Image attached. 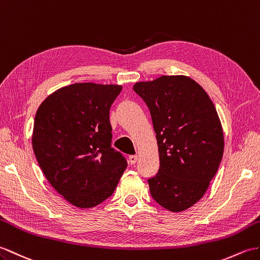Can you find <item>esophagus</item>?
<instances>
[{"label":"esophagus","instance_id":"1","mask_svg":"<svg viewBox=\"0 0 260 260\" xmlns=\"http://www.w3.org/2000/svg\"><path fill=\"white\" fill-rule=\"evenodd\" d=\"M137 159H138V156L137 155H131L129 157H128V161H129V164H135V162L137 161Z\"/></svg>","mask_w":260,"mask_h":260}]
</instances>
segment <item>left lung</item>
Returning <instances> with one entry per match:
<instances>
[{"label":"left lung","mask_w":260,"mask_h":260,"mask_svg":"<svg viewBox=\"0 0 260 260\" xmlns=\"http://www.w3.org/2000/svg\"><path fill=\"white\" fill-rule=\"evenodd\" d=\"M133 89L149 108L158 145L159 170L148 179L161 207L179 213L206 192L224 154V134L214 103L185 75L137 82Z\"/></svg>","instance_id":"obj_1"}]
</instances>
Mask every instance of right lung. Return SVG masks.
<instances>
[{"instance_id": "obj_1", "label": "right lung", "mask_w": 260, "mask_h": 260, "mask_svg": "<svg viewBox=\"0 0 260 260\" xmlns=\"http://www.w3.org/2000/svg\"><path fill=\"white\" fill-rule=\"evenodd\" d=\"M122 88L74 83L48 95L36 111L35 157L53 188L77 208L104 202L127 167L111 147L110 108Z\"/></svg>"}]
</instances>
